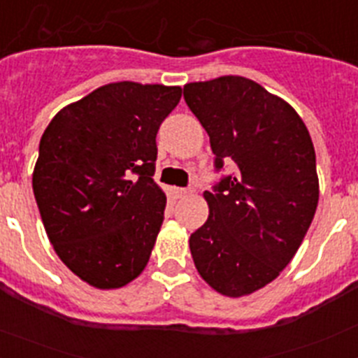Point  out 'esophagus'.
<instances>
[{
    "instance_id": "obj_1",
    "label": "esophagus",
    "mask_w": 358,
    "mask_h": 358,
    "mask_svg": "<svg viewBox=\"0 0 358 358\" xmlns=\"http://www.w3.org/2000/svg\"><path fill=\"white\" fill-rule=\"evenodd\" d=\"M176 194H177V197H189V195H194L195 192L192 188H177L176 189Z\"/></svg>"
}]
</instances>
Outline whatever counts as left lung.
I'll list each match as a JSON object with an SVG mask.
<instances>
[{
    "mask_svg": "<svg viewBox=\"0 0 358 358\" xmlns=\"http://www.w3.org/2000/svg\"><path fill=\"white\" fill-rule=\"evenodd\" d=\"M185 100L210 136L215 166H238L204 192L210 215L189 236L192 258L218 294L249 296L280 276L312 224L314 143L290 103L245 77L189 82Z\"/></svg>",
    "mask_w": 358,
    "mask_h": 358,
    "instance_id": "8db88e82",
    "label": "left lung"
}]
</instances>
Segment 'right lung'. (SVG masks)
<instances>
[{"instance_id":"1","label":"right lung","mask_w":358,"mask_h":358,"mask_svg":"<svg viewBox=\"0 0 358 358\" xmlns=\"http://www.w3.org/2000/svg\"><path fill=\"white\" fill-rule=\"evenodd\" d=\"M179 85L113 82L62 107L44 131L31 186L66 267L100 290L143 273L166 197L152 179L156 134Z\"/></svg>"}]
</instances>
